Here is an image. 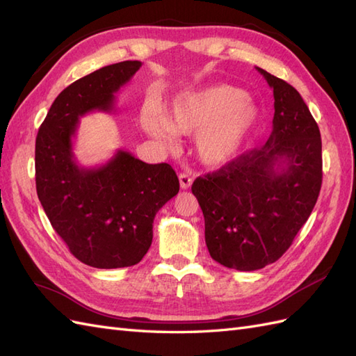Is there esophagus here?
Wrapping results in <instances>:
<instances>
[{"mask_svg":"<svg viewBox=\"0 0 356 356\" xmlns=\"http://www.w3.org/2000/svg\"><path fill=\"white\" fill-rule=\"evenodd\" d=\"M179 186L182 190H187L191 187L193 184V178L188 174H179Z\"/></svg>","mask_w":356,"mask_h":356,"instance_id":"1","label":"esophagus"}]
</instances>
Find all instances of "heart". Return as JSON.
Segmentation results:
<instances>
[{
	"instance_id": "heart-1",
	"label": "heart",
	"mask_w": 356,
	"mask_h": 356,
	"mask_svg": "<svg viewBox=\"0 0 356 356\" xmlns=\"http://www.w3.org/2000/svg\"><path fill=\"white\" fill-rule=\"evenodd\" d=\"M257 104L238 88L227 84L188 92L159 118L152 111L141 117L145 132L174 147V135H197L196 153L202 165L220 169L241 154L257 126Z\"/></svg>"
}]
</instances>
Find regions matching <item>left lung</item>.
<instances>
[{
    "mask_svg": "<svg viewBox=\"0 0 356 356\" xmlns=\"http://www.w3.org/2000/svg\"><path fill=\"white\" fill-rule=\"evenodd\" d=\"M273 90L267 143L191 186L215 261L251 272L275 263L310 217L322 184L319 127L300 93L257 68Z\"/></svg>",
    "mask_w": 356,
    "mask_h": 356,
    "instance_id": "left-lung-1",
    "label": "left lung"
}]
</instances>
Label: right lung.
<instances>
[{"instance_id":"obj_1","label":"right lung","mask_w":356,"mask_h":356,"mask_svg":"<svg viewBox=\"0 0 356 356\" xmlns=\"http://www.w3.org/2000/svg\"><path fill=\"white\" fill-rule=\"evenodd\" d=\"M113 63L74 81L51 104L35 139L37 195L51 227L81 263L96 268L138 264L153 242L159 209L179 191L168 163L148 165L118 152L98 168H83L72 152L80 117L114 108V93L141 68Z\"/></svg>"}]
</instances>
